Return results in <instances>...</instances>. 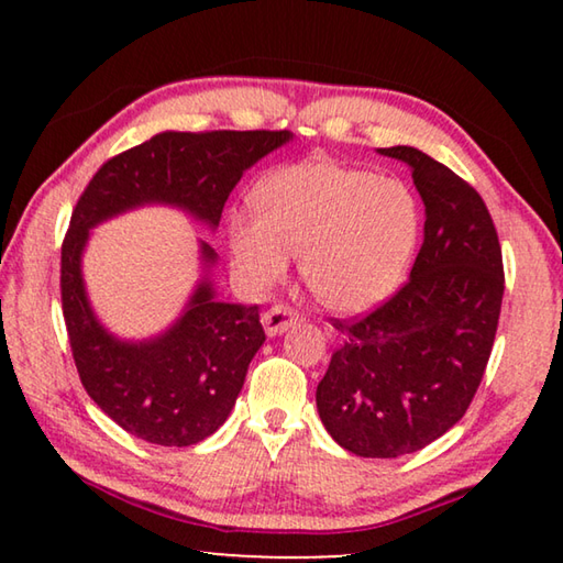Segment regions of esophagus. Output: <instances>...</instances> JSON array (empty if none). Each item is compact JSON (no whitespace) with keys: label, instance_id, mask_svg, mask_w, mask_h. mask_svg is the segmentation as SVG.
Segmentation results:
<instances>
[{"label":"esophagus","instance_id":"1","mask_svg":"<svg viewBox=\"0 0 563 563\" xmlns=\"http://www.w3.org/2000/svg\"><path fill=\"white\" fill-rule=\"evenodd\" d=\"M298 312L285 308V305H273L268 312H263V328H265V335L275 338V335H283L285 330H290L292 325H298Z\"/></svg>","mask_w":563,"mask_h":563}]
</instances>
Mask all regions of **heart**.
Here are the masks:
<instances>
[{
  "instance_id": "obj_1",
  "label": "heart",
  "mask_w": 563,
  "mask_h": 563,
  "mask_svg": "<svg viewBox=\"0 0 563 563\" xmlns=\"http://www.w3.org/2000/svg\"><path fill=\"white\" fill-rule=\"evenodd\" d=\"M261 213L231 218L235 271L253 288L280 280L300 251L302 278L340 316L393 298L412 265L422 213L412 188L367 168L300 161L255 188Z\"/></svg>"
}]
</instances>
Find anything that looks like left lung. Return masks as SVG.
I'll return each instance as SVG.
<instances>
[{
	"mask_svg": "<svg viewBox=\"0 0 563 563\" xmlns=\"http://www.w3.org/2000/svg\"><path fill=\"white\" fill-rule=\"evenodd\" d=\"M412 170L424 238L409 283L360 322H335L342 347L316 402L342 450L395 460L464 417L487 367L504 295L501 247L482 196L412 146L377 148Z\"/></svg>",
	"mask_w": 563,
	"mask_h": 563,
	"instance_id": "8db88e82",
	"label": "left lung"
}]
</instances>
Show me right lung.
<instances>
[{
	"instance_id": "right-lung-1",
	"label": "right lung",
	"mask_w": 563,
	"mask_h": 563,
	"mask_svg": "<svg viewBox=\"0 0 563 563\" xmlns=\"http://www.w3.org/2000/svg\"><path fill=\"white\" fill-rule=\"evenodd\" d=\"M290 131H161L103 164L71 213L62 245V302L76 369L89 397L121 430L161 446H190L221 427L265 342L258 305L216 300L218 253L198 241L201 275L184 310L156 335L119 338L93 310L84 253L93 228L166 206L216 233L238 180Z\"/></svg>"
}]
</instances>
